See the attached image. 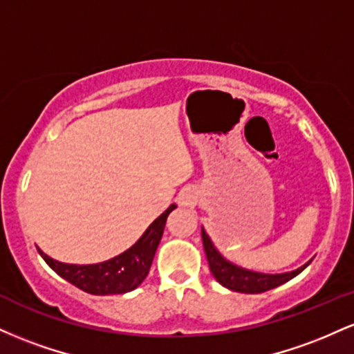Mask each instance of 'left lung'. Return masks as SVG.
<instances>
[{"label": "left lung", "instance_id": "8db88e82", "mask_svg": "<svg viewBox=\"0 0 354 354\" xmlns=\"http://www.w3.org/2000/svg\"><path fill=\"white\" fill-rule=\"evenodd\" d=\"M201 238L211 273H213L214 278H216L223 286L228 288V290L238 291V293H265V291L273 290V288L279 286V284L290 281L291 278H295L296 274L301 273L304 268L310 265V263H306V265L298 268V270L283 274L254 273V271L243 270V268H238L226 261V259L218 253L216 248L213 246V243H211L208 234L205 233V230H201Z\"/></svg>", "mask_w": 354, "mask_h": 354}]
</instances>
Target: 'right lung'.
Listing matches in <instances>:
<instances>
[{
    "mask_svg": "<svg viewBox=\"0 0 354 354\" xmlns=\"http://www.w3.org/2000/svg\"><path fill=\"white\" fill-rule=\"evenodd\" d=\"M174 208L176 205H171L160 218L154 219L143 236L128 251L98 265H66L50 258L41 250L38 251L55 273L89 295L128 293L140 286L148 276L156 248L163 236L166 218Z\"/></svg>",
    "mask_w": 354,
    "mask_h": 354,
    "instance_id": "obj_1",
    "label": "right lung"
}]
</instances>
